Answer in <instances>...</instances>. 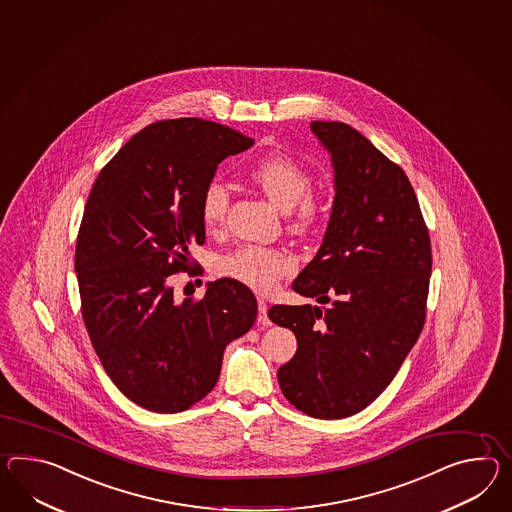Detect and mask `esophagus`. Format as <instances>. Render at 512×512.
Segmentation results:
<instances>
[{"mask_svg":"<svg viewBox=\"0 0 512 512\" xmlns=\"http://www.w3.org/2000/svg\"><path fill=\"white\" fill-rule=\"evenodd\" d=\"M257 322L261 325H272V320L268 316V305L264 301L259 300V311H257Z\"/></svg>","mask_w":512,"mask_h":512,"instance_id":"34e87169","label":"esophagus"}]
</instances>
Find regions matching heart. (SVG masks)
Returning a JSON list of instances; mask_svg holds the SVG:
<instances>
[{
  "label": "heart",
  "mask_w": 512,
  "mask_h": 512,
  "mask_svg": "<svg viewBox=\"0 0 512 512\" xmlns=\"http://www.w3.org/2000/svg\"><path fill=\"white\" fill-rule=\"evenodd\" d=\"M250 179L283 211H290V227L307 233L322 214L320 200L311 192L312 175L300 161L287 153H272L253 164ZM229 211V188L211 181L201 194V222L207 229H220ZM296 262L287 251L244 244L220 257L218 274L235 279L257 292H268L281 277L290 274Z\"/></svg>",
  "instance_id": "obj_1"
}]
</instances>
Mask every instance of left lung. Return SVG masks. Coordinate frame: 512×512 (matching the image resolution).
Instances as JSON below:
<instances>
[{
    "label": "left lung",
    "mask_w": 512,
    "mask_h": 512,
    "mask_svg": "<svg viewBox=\"0 0 512 512\" xmlns=\"http://www.w3.org/2000/svg\"><path fill=\"white\" fill-rule=\"evenodd\" d=\"M335 166L331 220L292 290L327 307L274 305L296 355L277 370L283 396L312 418L361 412L398 374L425 324L431 238L409 177L357 129L311 122Z\"/></svg>",
    "instance_id": "1"
}]
</instances>
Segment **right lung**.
<instances>
[{"label":"right lung","mask_w":512,"mask_h":512,"mask_svg":"<svg viewBox=\"0 0 512 512\" xmlns=\"http://www.w3.org/2000/svg\"><path fill=\"white\" fill-rule=\"evenodd\" d=\"M253 138L201 118L161 120L125 142L88 194L75 244L81 314L101 366L148 411L190 409L211 392L224 349L246 335L257 300L218 279L200 300L177 301L170 275L192 270L205 242L201 194Z\"/></svg>","instance_id":"right-lung-1"}]
</instances>
